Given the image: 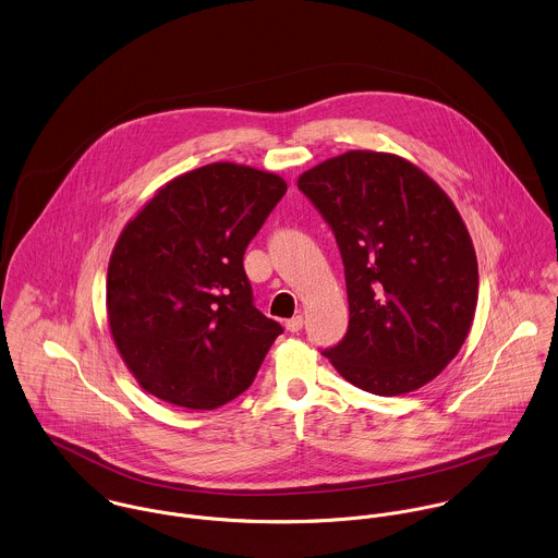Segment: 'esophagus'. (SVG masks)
<instances>
[{
	"instance_id": "esophagus-1",
	"label": "esophagus",
	"mask_w": 558,
	"mask_h": 558,
	"mask_svg": "<svg viewBox=\"0 0 558 558\" xmlns=\"http://www.w3.org/2000/svg\"><path fill=\"white\" fill-rule=\"evenodd\" d=\"M302 328H304V317H302V315H298V317H293V319L287 322V330H289V332H300Z\"/></svg>"
}]
</instances>
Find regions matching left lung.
Masks as SVG:
<instances>
[{"mask_svg": "<svg viewBox=\"0 0 558 558\" xmlns=\"http://www.w3.org/2000/svg\"><path fill=\"white\" fill-rule=\"evenodd\" d=\"M332 228L349 328L324 349L353 386L395 397L442 373L470 332L478 265L442 187L390 153L349 150L298 181Z\"/></svg>", "mask_w": 558, "mask_h": 558, "instance_id": "left-lung-1", "label": "left lung"}]
</instances>
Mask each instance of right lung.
<instances>
[{
    "label": "right lung",
    "instance_id": "obj_1",
    "mask_svg": "<svg viewBox=\"0 0 558 558\" xmlns=\"http://www.w3.org/2000/svg\"><path fill=\"white\" fill-rule=\"evenodd\" d=\"M284 192L278 174L209 163L166 183L124 226L108 322L146 392L216 410L250 388L282 326L254 306L243 254Z\"/></svg>",
    "mask_w": 558,
    "mask_h": 558
}]
</instances>
